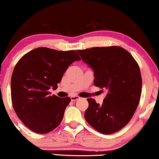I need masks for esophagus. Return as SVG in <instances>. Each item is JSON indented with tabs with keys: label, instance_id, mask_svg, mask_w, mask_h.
<instances>
[{
	"label": "esophagus",
	"instance_id": "34e87169",
	"mask_svg": "<svg viewBox=\"0 0 159 159\" xmlns=\"http://www.w3.org/2000/svg\"><path fill=\"white\" fill-rule=\"evenodd\" d=\"M78 99H80V97L79 96H76V95H75V96H71V101H73V102L77 101Z\"/></svg>",
	"mask_w": 159,
	"mask_h": 159
}]
</instances>
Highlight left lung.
<instances>
[{"instance_id": "1", "label": "left lung", "mask_w": 159, "mask_h": 159, "mask_svg": "<svg viewBox=\"0 0 159 159\" xmlns=\"http://www.w3.org/2000/svg\"><path fill=\"white\" fill-rule=\"evenodd\" d=\"M77 51L94 71L95 86L106 91L102 105L93 98L87 99L89 106L84 119L102 134L119 131L129 123L140 103L142 77L138 63L129 52L119 46Z\"/></svg>"}]
</instances>
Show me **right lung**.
Returning a JSON list of instances; mask_svg holds the SVG:
<instances>
[{
	"label": "right lung",
	"instance_id": "right-lung-1",
	"mask_svg": "<svg viewBox=\"0 0 159 159\" xmlns=\"http://www.w3.org/2000/svg\"><path fill=\"white\" fill-rule=\"evenodd\" d=\"M81 58L75 51L38 48L28 52L15 66L11 80L14 109L26 127L38 134L56 129L61 122L69 97L51 95L70 65Z\"/></svg>",
	"mask_w": 159,
	"mask_h": 159
}]
</instances>
